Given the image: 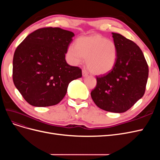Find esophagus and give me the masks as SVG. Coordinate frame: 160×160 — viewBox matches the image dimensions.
Instances as JSON below:
<instances>
[{
  "mask_svg": "<svg viewBox=\"0 0 160 160\" xmlns=\"http://www.w3.org/2000/svg\"><path fill=\"white\" fill-rule=\"evenodd\" d=\"M82 74H83V77H87V76L88 75V72H87L86 70L83 69V70H82Z\"/></svg>",
  "mask_w": 160,
  "mask_h": 160,
  "instance_id": "1",
  "label": "esophagus"
}]
</instances>
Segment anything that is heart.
<instances>
[{
  "instance_id": "obj_1",
  "label": "heart",
  "mask_w": 160,
  "mask_h": 160,
  "mask_svg": "<svg viewBox=\"0 0 160 160\" xmlns=\"http://www.w3.org/2000/svg\"><path fill=\"white\" fill-rule=\"evenodd\" d=\"M67 56L73 65L86 59V66L91 73L101 75L114 68L118 59V48L114 42L101 35L81 37L77 38L75 46H69Z\"/></svg>"
}]
</instances>
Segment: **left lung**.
<instances>
[{
	"label": "left lung",
	"mask_w": 160,
	"mask_h": 160,
	"mask_svg": "<svg viewBox=\"0 0 160 160\" xmlns=\"http://www.w3.org/2000/svg\"><path fill=\"white\" fill-rule=\"evenodd\" d=\"M118 59L108 73L97 76L91 98L100 109L113 113L128 111L143 96L149 68L143 52L134 42L112 32Z\"/></svg>",
	"instance_id": "left-lung-1"
}]
</instances>
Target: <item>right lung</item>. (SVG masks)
Listing matches in <instances>:
<instances>
[{
	"label": "right lung",
	"instance_id": "1",
	"mask_svg": "<svg viewBox=\"0 0 160 160\" xmlns=\"http://www.w3.org/2000/svg\"><path fill=\"white\" fill-rule=\"evenodd\" d=\"M75 36L59 27H45L29 34L14 52V84L27 103L35 107L59 103L69 83L82 77L78 67L65 60L67 49Z\"/></svg>",
	"mask_w": 160,
	"mask_h": 160
}]
</instances>
